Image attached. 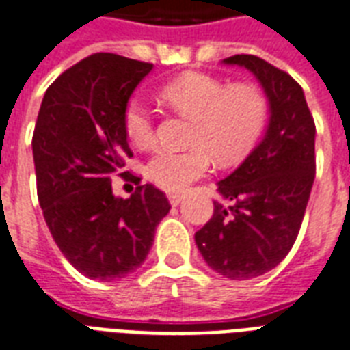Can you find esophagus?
Returning a JSON list of instances; mask_svg holds the SVG:
<instances>
[{
	"label": "esophagus",
	"mask_w": 350,
	"mask_h": 350,
	"mask_svg": "<svg viewBox=\"0 0 350 350\" xmlns=\"http://www.w3.org/2000/svg\"><path fill=\"white\" fill-rule=\"evenodd\" d=\"M181 200H183V194H180V193H170L169 194V202H170V205H172V207L180 205Z\"/></svg>",
	"instance_id": "1"
}]
</instances>
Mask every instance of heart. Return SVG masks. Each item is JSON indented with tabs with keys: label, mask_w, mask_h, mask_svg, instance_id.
Here are the masks:
<instances>
[{
	"label": "heart",
	"mask_w": 350,
	"mask_h": 350,
	"mask_svg": "<svg viewBox=\"0 0 350 350\" xmlns=\"http://www.w3.org/2000/svg\"><path fill=\"white\" fill-rule=\"evenodd\" d=\"M165 103L193 119L189 150H159L148 159L146 178L165 191H183L207 174L211 156L218 163H233L252 150L266 122V100L257 88L226 86L204 73H187L165 84ZM128 141L137 148L154 145L152 111L143 98L133 97L122 113Z\"/></svg>",
	"instance_id": "b5f03b06"
}]
</instances>
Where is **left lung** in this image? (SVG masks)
<instances>
[{
    "label": "left lung",
    "mask_w": 350,
    "mask_h": 350,
    "mask_svg": "<svg viewBox=\"0 0 350 350\" xmlns=\"http://www.w3.org/2000/svg\"><path fill=\"white\" fill-rule=\"evenodd\" d=\"M247 69L268 100L262 139L217 183L215 213L194 240L211 270L246 281L275 268L297 239L316 176V126L303 88L253 55L224 58Z\"/></svg>",
    "instance_id": "obj_1"
}]
</instances>
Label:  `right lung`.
I'll return each instance as SVG.
<instances>
[{
    "instance_id": "right-lung-1",
    "label": "right lung",
    "mask_w": 350,
    "mask_h": 350,
    "mask_svg": "<svg viewBox=\"0 0 350 350\" xmlns=\"http://www.w3.org/2000/svg\"><path fill=\"white\" fill-rule=\"evenodd\" d=\"M150 71L152 64L95 53L64 71L40 106L33 135L40 207L64 257L90 279L119 281L137 270L170 211L152 183H137L130 198L111 191V174L132 157L122 113Z\"/></svg>"
}]
</instances>
